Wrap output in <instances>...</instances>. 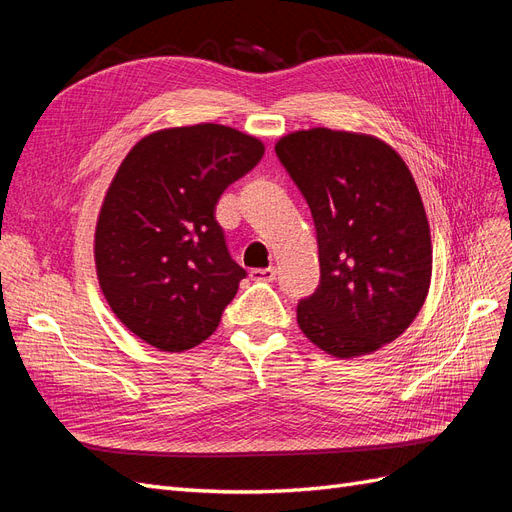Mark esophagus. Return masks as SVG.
<instances>
[{
	"label": "esophagus",
	"mask_w": 512,
	"mask_h": 512,
	"mask_svg": "<svg viewBox=\"0 0 512 512\" xmlns=\"http://www.w3.org/2000/svg\"><path fill=\"white\" fill-rule=\"evenodd\" d=\"M250 277L254 282H273L275 280V267H267V269H252Z\"/></svg>",
	"instance_id": "obj_1"
}]
</instances>
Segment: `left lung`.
<instances>
[{
    "label": "left lung",
    "instance_id": "8db88e82",
    "mask_svg": "<svg viewBox=\"0 0 512 512\" xmlns=\"http://www.w3.org/2000/svg\"><path fill=\"white\" fill-rule=\"evenodd\" d=\"M275 153L318 237L320 286L297 307L301 331L337 359L391 344L431 284V232L410 168L378 136L329 128L290 132Z\"/></svg>",
    "mask_w": 512,
    "mask_h": 512
}]
</instances>
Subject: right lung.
Wrapping results in <instances>:
<instances>
[{"instance_id": "1", "label": "right lung", "mask_w": 512, "mask_h": 512, "mask_svg": "<svg viewBox=\"0 0 512 512\" xmlns=\"http://www.w3.org/2000/svg\"><path fill=\"white\" fill-rule=\"evenodd\" d=\"M262 153L252 134L196 123L143 136L119 164L98 213L96 273L113 314L149 346L183 352L218 329L245 269L215 205Z\"/></svg>"}]
</instances>
